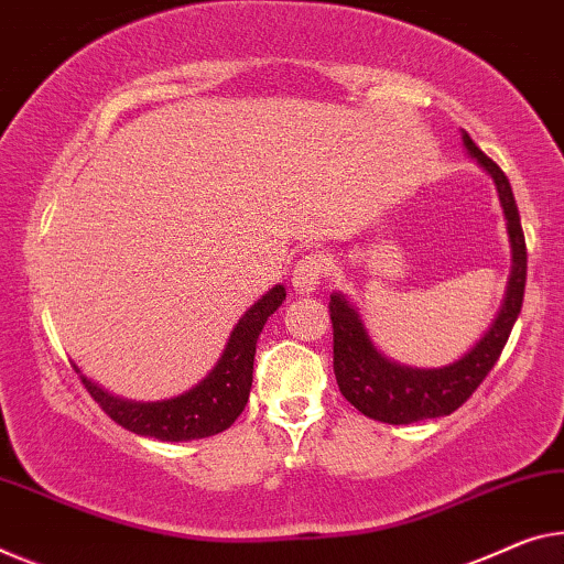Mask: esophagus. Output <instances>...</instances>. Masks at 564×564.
I'll return each mask as SVG.
<instances>
[{
	"label": "esophagus",
	"mask_w": 564,
	"mask_h": 564,
	"mask_svg": "<svg viewBox=\"0 0 564 564\" xmlns=\"http://www.w3.org/2000/svg\"><path fill=\"white\" fill-rule=\"evenodd\" d=\"M327 272V259L323 254H305L294 264L292 272V288L300 294H310L319 288L323 276Z\"/></svg>",
	"instance_id": "1"
}]
</instances>
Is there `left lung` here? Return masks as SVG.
Masks as SVG:
<instances>
[{
  "mask_svg": "<svg viewBox=\"0 0 564 564\" xmlns=\"http://www.w3.org/2000/svg\"><path fill=\"white\" fill-rule=\"evenodd\" d=\"M466 153L489 173L497 196L507 219L509 247H512V272L507 280V292L501 307L484 333L479 343L462 358L448 362L444 368H411L386 358L368 335L358 307L345 297L343 292L330 294V319H333V368L340 393L372 421L393 423H415L426 419H441L454 413L458 405L466 403L487 372L499 360L501 350L509 340V333L522 312L524 284H527V247L524 231L519 221L517 202L497 163L479 151L469 133L462 131Z\"/></svg>",
  "mask_w": 564,
  "mask_h": 564,
  "instance_id": "1",
  "label": "left lung"
}]
</instances>
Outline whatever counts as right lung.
Listing matches in <instances>:
<instances>
[{"label": "right lung", "instance_id": "right-lung-1", "mask_svg": "<svg viewBox=\"0 0 564 564\" xmlns=\"http://www.w3.org/2000/svg\"><path fill=\"white\" fill-rule=\"evenodd\" d=\"M284 297H288L284 284H274L270 292L262 294L234 325L227 348H224L209 376L202 383H196L192 391L169 398V401H128V398L112 395L106 388L93 383L77 366L75 370L80 372L85 388L100 403V409L118 426L133 431L138 436L159 441H194L214 436V433L229 429L245 411L249 388H252L259 333Z\"/></svg>", "mask_w": 564, "mask_h": 564}]
</instances>
